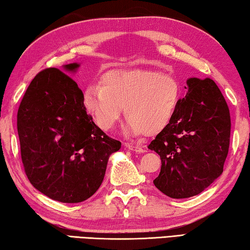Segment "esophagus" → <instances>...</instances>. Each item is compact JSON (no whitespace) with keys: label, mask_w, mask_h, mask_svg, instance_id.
I'll return each instance as SVG.
<instances>
[{"label":"esophagus","mask_w":250,"mask_h":250,"mask_svg":"<svg viewBox=\"0 0 250 250\" xmlns=\"http://www.w3.org/2000/svg\"><path fill=\"white\" fill-rule=\"evenodd\" d=\"M125 146L131 151L137 152V153H142V152H145V149H143L142 146L138 145H132V143H125Z\"/></svg>","instance_id":"esophagus-1"}]
</instances>
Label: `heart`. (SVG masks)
<instances>
[{
	"mask_svg": "<svg viewBox=\"0 0 250 250\" xmlns=\"http://www.w3.org/2000/svg\"><path fill=\"white\" fill-rule=\"evenodd\" d=\"M182 86L171 75L146 69L111 70L83 90L84 108L104 132L115 128L124 108L126 137L158 134L174 118Z\"/></svg>",
	"mask_w": 250,
	"mask_h": 250,
	"instance_id": "b5f03b06",
	"label": "heart"
}]
</instances>
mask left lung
I'll use <instances>...</instances> for the list:
<instances>
[{
  "label": "left lung",
  "mask_w": 250,
  "mask_h": 250,
  "mask_svg": "<svg viewBox=\"0 0 250 250\" xmlns=\"http://www.w3.org/2000/svg\"><path fill=\"white\" fill-rule=\"evenodd\" d=\"M167 129L149 145L161 158L155 188L172 198L202 193L221 176L229 149L230 115L214 80L189 78Z\"/></svg>",
  "instance_id": "left-lung-1"
}]
</instances>
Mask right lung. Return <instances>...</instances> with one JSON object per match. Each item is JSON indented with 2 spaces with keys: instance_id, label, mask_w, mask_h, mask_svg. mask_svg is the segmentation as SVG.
I'll use <instances>...</instances> for the list:
<instances>
[{
  "instance_id": "obj_1",
  "label": "right lung",
  "mask_w": 250,
  "mask_h": 250,
  "mask_svg": "<svg viewBox=\"0 0 250 250\" xmlns=\"http://www.w3.org/2000/svg\"><path fill=\"white\" fill-rule=\"evenodd\" d=\"M79 64L64 66L75 73ZM83 91L57 68L37 74L18 111L21 156L27 179L54 201L80 203L103 183L109 156L121 142L92 121Z\"/></svg>"
}]
</instances>
